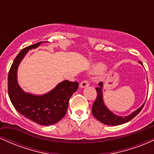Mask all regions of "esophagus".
I'll return each mask as SVG.
<instances>
[{
	"label": "esophagus",
	"mask_w": 154,
	"mask_h": 154,
	"mask_svg": "<svg viewBox=\"0 0 154 154\" xmlns=\"http://www.w3.org/2000/svg\"><path fill=\"white\" fill-rule=\"evenodd\" d=\"M89 85H90V83H89V82H88V81H87V80H84V81H82V82L80 83V85H79V86H80V88H83L88 87V86Z\"/></svg>",
	"instance_id": "1"
}]
</instances>
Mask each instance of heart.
<instances>
[{"instance_id": "1", "label": "heart", "mask_w": 154, "mask_h": 154, "mask_svg": "<svg viewBox=\"0 0 154 154\" xmlns=\"http://www.w3.org/2000/svg\"><path fill=\"white\" fill-rule=\"evenodd\" d=\"M94 70L95 72H102L104 69V66L101 63H98V64L95 65V66L93 67Z\"/></svg>"}]
</instances>
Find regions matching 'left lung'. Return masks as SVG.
<instances>
[{
  "label": "left lung",
  "mask_w": 154,
  "mask_h": 154,
  "mask_svg": "<svg viewBox=\"0 0 154 154\" xmlns=\"http://www.w3.org/2000/svg\"><path fill=\"white\" fill-rule=\"evenodd\" d=\"M139 63L142 64L141 61H139ZM98 85H99V87L95 88L97 92V97L95 102L93 104V106H92V113H93V115L95 116V119H98L100 122L105 124V125L115 126V125H119L128 122L133 119L135 116H137L144 106L145 103L138 109L132 112L131 114L124 116V117L116 115L114 113L111 112L109 109H108L103 103V93H102L103 82H99Z\"/></svg>",
  "instance_id": "1"
}]
</instances>
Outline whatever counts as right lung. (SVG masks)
<instances>
[{"instance_id": "1", "label": "right lung", "mask_w": 154, "mask_h": 154, "mask_svg": "<svg viewBox=\"0 0 154 154\" xmlns=\"http://www.w3.org/2000/svg\"><path fill=\"white\" fill-rule=\"evenodd\" d=\"M42 42L23 48L11 66L8 75V96L20 114L40 125H54L66 115L69 100L78 88L77 82L64 80L49 93L35 95L25 93L17 82V69L28 51L36 48Z\"/></svg>"}]
</instances>
